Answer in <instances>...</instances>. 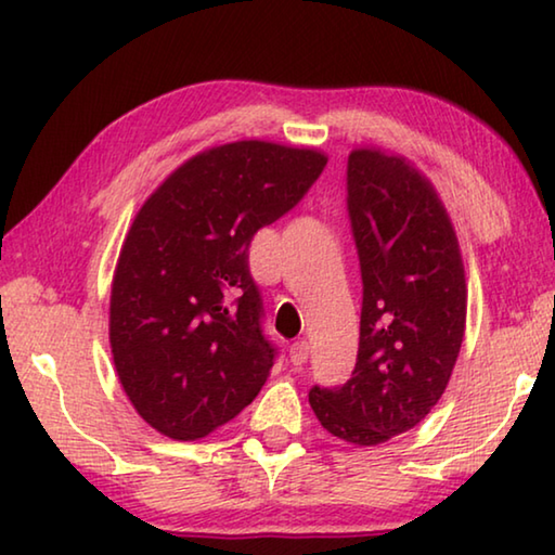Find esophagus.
I'll list each match as a JSON object with an SVG mask.
<instances>
[{
    "label": "esophagus",
    "mask_w": 555,
    "mask_h": 555,
    "mask_svg": "<svg viewBox=\"0 0 555 555\" xmlns=\"http://www.w3.org/2000/svg\"><path fill=\"white\" fill-rule=\"evenodd\" d=\"M308 354H311V345H308L306 340H296L294 345H291V362L294 364H306Z\"/></svg>",
    "instance_id": "34e87169"
}]
</instances>
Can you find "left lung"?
Masks as SVG:
<instances>
[{
  "label": "left lung",
  "instance_id": "left-lung-1",
  "mask_svg": "<svg viewBox=\"0 0 555 555\" xmlns=\"http://www.w3.org/2000/svg\"><path fill=\"white\" fill-rule=\"evenodd\" d=\"M347 210L362 269L360 350L343 387H313L308 401L327 434L372 448L421 424L443 397L467 284L446 205L406 156L352 149Z\"/></svg>",
  "mask_w": 555,
  "mask_h": 555
}]
</instances>
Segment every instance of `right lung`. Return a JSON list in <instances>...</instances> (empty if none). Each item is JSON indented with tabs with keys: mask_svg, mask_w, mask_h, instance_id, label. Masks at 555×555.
Returning a JSON list of instances; mask_svg holds the SVG:
<instances>
[{
	"mask_svg": "<svg viewBox=\"0 0 555 555\" xmlns=\"http://www.w3.org/2000/svg\"><path fill=\"white\" fill-rule=\"evenodd\" d=\"M318 149L220 144L168 173L131 220L109 294L121 389L149 426L198 440L249 406L274 367L249 242L323 173Z\"/></svg>",
	"mask_w": 555,
	"mask_h": 555,
	"instance_id": "obj_1",
	"label": "right lung"
}]
</instances>
